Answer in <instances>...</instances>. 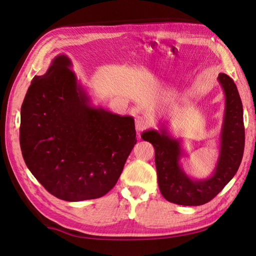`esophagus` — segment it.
I'll list each match as a JSON object with an SVG mask.
<instances>
[{
	"label": "esophagus",
	"mask_w": 256,
	"mask_h": 256,
	"mask_svg": "<svg viewBox=\"0 0 256 256\" xmlns=\"http://www.w3.org/2000/svg\"><path fill=\"white\" fill-rule=\"evenodd\" d=\"M149 126V121L145 116H137L135 119V126L137 130H142Z\"/></svg>",
	"instance_id": "esophagus-1"
}]
</instances>
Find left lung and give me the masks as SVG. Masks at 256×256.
<instances>
[{"instance_id":"8db88e82","label":"left lung","mask_w":256,"mask_h":256,"mask_svg":"<svg viewBox=\"0 0 256 256\" xmlns=\"http://www.w3.org/2000/svg\"><path fill=\"white\" fill-rule=\"evenodd\" d=\"M218 81L224 92L225 107L218 137V158L206 178L196 180L182 168L186 152L182 140L170 134L166 123L158 130H148L142 138L152 144L158 184L164 199L180 206H202L212 200L237 173L244 150V108L232 78L220 74Z\"/></svg>"}]
</instances>
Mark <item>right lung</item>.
<instances>
[{
    "mask_svg": "<svg viewBox=\"0 0 256 256\" xmlns=\"http://www.w3.org/2000/svg\"><path fill=\"white\" fill-rule=\"evenodd\" d=\"M64 54L34 76L20 111L26 166L58 199L100 198L114 188L136 144L134 118L94 106Z\"/></svg>",
    "mask_w": 256,
    "mask_h": 256,
    "instance_id": "1",
    "label": "right lung"
}]
</instances>
